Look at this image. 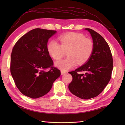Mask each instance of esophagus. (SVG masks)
<instances>
[{
	"instance_id": "esophagus-1",
	"label": "esophagus",
	"mask_w": 125,
	"mask_h": 125,
	"mask_svg": "<svg viewBox=\"0 0 125 125\" xmlns=\"http://www.w3.org/2000/svg\"><path fill=\"white\" fill-rule=\"evenodd\" d=\"M65 73H66V72L64 71H62V70L61 71V74H62V75L64 74H65Z\"/></svg>"
}]
</instances>
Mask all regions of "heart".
Instances as JSON below:
<instances>
[{
	"mask_svg": "<svg viewBox=\"0 0 125 125\" xmlns=\"http://www.w3.org/2000/svg\"><path fill=\"white\" fill-rule=\"evenodd\" d=\"M60 43L56 41L49 43V53L55 60H59L68 51V57L56 62L55 65L62 70H68L76 63L81 65L85 63L91 56L94 49L93 41L85 37L83 34L71 32L59 37Z\"/></svg>",
	"mask_w": 125,
	"mask_h": 125,
	"instance_id": "1",
	"label": "heart"
}]
</instances>
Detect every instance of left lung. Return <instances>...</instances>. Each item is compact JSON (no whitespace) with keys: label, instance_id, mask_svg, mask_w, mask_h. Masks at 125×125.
<instances>
[{"label":"left lung","instance_id":"8db88e82","mask_svg":"<svg viewBox=\"0 0 125 125\" xmlns=\"http://www.w3.org/2000/svg\"><path fill=\"white\" fill-rule=\"evenodd\" d=\"M91 35L94 44L92 54L84 65L69 72L73 80L68 88L73 95L88 100L99 95L108 83L112 76L113 60L107 43L100 34L85 29ZM78 72H84L79 74Z\"/></svg>","mask_w":125,"mask_h":125}]
</instances>
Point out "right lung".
Masks as SVG:
<instances>
[{
	"label": "right lung",
	"instance_id": "obj_1",
	"mask_svg": "<svg viewBox=\"0 0 125 125\" xmlns=\"http://www.w3.org/2000/svg\"><path fill=\"white\" fill-rule=\"evenodd\" d=\"M54 30L34 29L18 40L11 55L10 72L17 88L32 99L44 96L51 90L60 71L52 66L47 49ZM50 68L46 72L45 70Z\"/></svg>",
	"mask_w": 125,
	"mask_h": 125
}]
</instances>
